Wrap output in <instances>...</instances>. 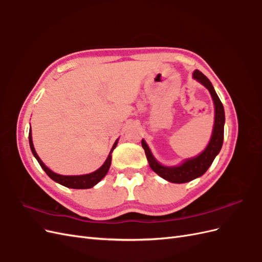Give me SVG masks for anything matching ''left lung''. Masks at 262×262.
I'll return each mask as SVG.
<instances>
[{
  "mask_svg": "<svg viewBox=\"0 0 262 262\" xmlns=\"http://www.w3.org/2000/svg\"><path fill=\"white\" fill-rule=\"evenodd\" d=\"M192 77L210 92L214 104V124L208 145L205 146V148L199 155L186 158V160H184L178 165L167 166L161 164L156 160L145 140H142V147L145 150L149 167L158 176L169 182H173V184H185V182L201 177L209 169L214 158L220 153L224 140L225 112L215 90H214L209 78L202 74L200 71L195 70L192 73Z\"/></svg>",
  "mask_w": 262,
  "mask_h": 262,
  "instance_id": "1",
  "label": "left lung"
}]
</instances>
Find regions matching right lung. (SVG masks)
<instances>
[{
	"instance_id": "obj_1",
	"label": "right lung",
	"mask_w": 262,
	"mask_h": 262,
	"mask_svg": "<svg viewBox=\"0 0 262 262\" xmlns=\"http://www.w3.org/2000/svg\"><path fill=\"white\" fill-rule=\"evenodd\" d=\"M118 142H119V139L116 140L112 149H110L109 155L107 157V160L105 161V163L102 164L97 170H95L90 173H85V175H60V173L54 172L49 167H47L45 163L40 160V157L38 156L36 149L34 147V143H33L31 128L29 130V146L31 149V153H33V155L38 161L39 165L41 166V168L52 180L58 182V184H60L62 186L68 187V188H72V189H90V188L94 187L95 185H97L98 182L107 175V172L110 168V165H112V157H113L112 153H113V150L116 148Z\"/></svg>"
}]
</instances>
